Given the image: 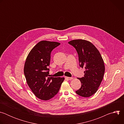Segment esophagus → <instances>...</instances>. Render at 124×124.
<instances>
[{
	"instance_id": "1",
	"label": "esophagus",
	"mask_w": 124,
	"mask_h": 124,
	"mask_svg": "<svg viewBox=\"0 0 124 124\" xmlns=\"http://www.w3.org/2000/svg\"><path fill=\"white\" fill-rule=\"evenodd\" d=\"M65 78H67V79H68V80H71V79H73V77H66Z\"/></svg>"
}]
</instances>
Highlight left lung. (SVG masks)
Here are the masks:
<instances>
[{"mask_svg":"<svg viewBox=\"0 0 124 124\" xmlns=\"http://www.w3.org/2000/svg\"><path fill=\"white\" fill-rule=\"evenodd\" d=\"M68 43L76 48L79 66L85 70L84 77L78 78L81 86L76 93L83 97H89L96 93L102 80L105 71L103 60L97 48L89 41L78 39Z\"/></svg>","mask_w":124,"mask_h":124,"instance_id":"1","label":"left lung"}]
</instances>
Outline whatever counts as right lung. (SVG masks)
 I'll return each mask as SVG.
<instances>
[{
    "instance_id": "right-lung-1",
    "label": "right lung",
    "mask_w": 124,
    "mask_h": 124,
    "mask_svg": "<svg viewBox=\"0 0 124 124\" xmlns=\"http://www.w3.org/2000/svg\"><path fill=\"white\" fill-rule=\"evenodd\" d=\"M58 42L42 41L28 54L24 67V74L34 95L42 100H48L56 95L64 78L49 77L48 66L51 51L60 45Z\"/></svg>"
}]
</instances>
